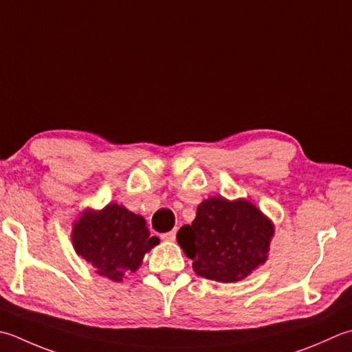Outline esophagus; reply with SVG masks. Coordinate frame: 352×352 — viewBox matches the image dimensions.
<instances>
[{"label":"esophagus","mask_w":352,"mask_h":352,"mask_svg":"<svg viewBox=\"0 0 352 352\" xmlns=\"http://www.w3.org/2000/svg\"><path fill=\"white\" fill-rule=\"evenodd\" d=\"M175 235H177V230H170V232H168V233H163L162 239H164V241H174V239H175Z\"/></svg>","instance_id":"1"}]
</instances>
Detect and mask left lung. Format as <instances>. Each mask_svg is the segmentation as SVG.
Returning <instances> with one entry per match:
<instances>
[{"label":"left lung","mask_w":352,"mask_h":352,"mask_svg":"<svg viewBox=\"0 0 352 352\" xmlns=\"http://www.w3.org/2000/svg\"><path fill=\"white\" fill-rule=\"evenodd\" d=\"M272 236L273 224L256 206L213 197L198 206L194 223L178 230L177 241L199 276L236 282L265 263Z\"/></svg>","instance_id":"left-lung-1"}]
</instances>
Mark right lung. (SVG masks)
Instances as JSON below:
<instances>
[{"label":"right lung","instance_id":"add662e5","mask_svg":"<svg viewBox=\"0 0 352 352\" xmlns=\"http://www.w3.org/2000/svg\"><path fill=\"white\" fill-rule=\"evenodd\" d=\"M160 243L151 236L146 221L119 204L100 212L87 210L74 224V250L96 268V273L120 282L140 267L144 253Z\"/></svg>","mask_w":352,"mask_h":352}]
</instances>
